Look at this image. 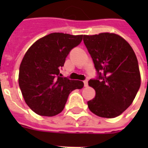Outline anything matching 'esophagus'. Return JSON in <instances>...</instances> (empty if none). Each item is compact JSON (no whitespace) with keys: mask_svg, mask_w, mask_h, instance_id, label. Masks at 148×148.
<instances>
[{"mask_svg":"<svg viewBox=\"0 0 148 148\" xmlns=\"http://www.w3.org/2000/svg\"><path fill=\"white\" fill-rule=\"evenodd\" d=\"M83 82H84V86H85V87L88 86V81L85 80Z\"/></svg>","mask_w":148,"mask_h":148,"instance_id":"obj_1","label":"esophagus"}]
</instances>
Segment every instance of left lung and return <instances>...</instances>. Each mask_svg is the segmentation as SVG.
<instances>
[{"label":"left lung","instance_id":"1","mask_svg":"<svg viewBox=\"0 0 148 148\" xmlns=\"http://www.w3.org/2000/svg\"><path fill=\"white\" fill-rule=\"evenodd\" d=\"M83 41L98 73L97 79L89 81L96 96L87 102L88 107L101 117H116L132 105L140 87L136 54L124 38L114 33L86 35Z\"/></svg>","mask_w":148,"mask_h":148}]
</instances>
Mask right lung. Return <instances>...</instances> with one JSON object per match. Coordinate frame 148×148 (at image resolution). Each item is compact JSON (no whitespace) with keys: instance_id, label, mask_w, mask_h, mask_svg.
Listing matches in <instances>:
<instances>
[{"instance_id":"add662e5","label":"right lung","mask_w":148,"mask_h":148,"mask_svg":"<svg viewBox=\"0 0 148 148\" xmlns=\"http://www.w3.org/2000/svg\"><path fill=\"white\" fill-rule=\"evenodd\" d=\"M83 36L51 33L36 41L25 53L20 66L19 86L26 104L36 114L60 113L71 91L84 86L82 81L61 77L59 73L69 52Z\"/></svg>"}]
</instances>
